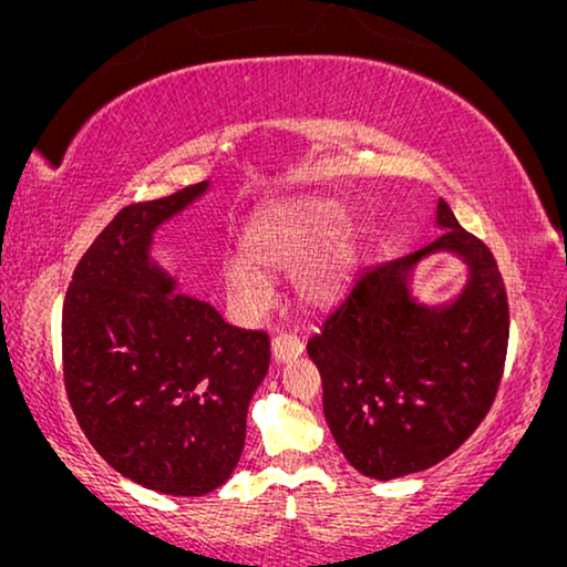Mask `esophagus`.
<instances>
[{
  "label": "esophagus",
  "mask_w": 567,
  "mask_h": 567,
  "mask_svg": "<svg viewBox=\"0 0 567 567\" xmlns=\"http://www.w3.org/2000/svg\"><path fill=\"white\" fill-rule=\"evenodd\" d=\"M301 340L297 336H291V332H278L274 338V343H270V351H274V359L276 361H289V359H297L301 353Z\"/></svg>",
  "instance_id": "34e87169"
}]
</instances>
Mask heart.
<instances>
[{
	"label": "heart",
	"instance_id": "heart-1",
	"mask_svg": "<svg viewBox=\"0 0 567 567\" xmlns=\"http://www.w3.org/2000/svg\"><path fill=\"white\" fill-rule=\"evenodd\" d=\"M340 219V208L332 200L297 198L262 212L247 235V258H231L224 268L227 284L245 305L262 307L270 299L266 274H284L297 268L306 255L332 231ZM328 237V236H327ZM329 238V237H328ZM348 245L340 235L312 259L305 262L297 276V291L305 301L320 305L336 293L348 266Z\"/></svg>",
	"mask_w": 567,
	"mask_h": 567
}]
</instances>
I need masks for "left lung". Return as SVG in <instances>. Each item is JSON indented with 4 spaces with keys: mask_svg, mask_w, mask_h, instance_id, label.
Here are the masks:
<instances>
[{
    "mask_svg": "<svg viewBox=\"0 0 567 567\" xmlns=\"http://www.w3.org/2000/svg\"><path fill=\"white\" fill-rule=\"evenodd\" d=\"M436 243L361 270L309 338L322 408L340 452L361 475L394 480L454 454L493 408L508 351V297L493 252L460 227L444 198ZM436 249L473 270L452 308L415 306L409 268Z\"/></svg>",
    "mask_w": 567,
    "mask_h": 567,
    "instance_id": "left-lung-1",
    "label": "left lung"
}]
</instances>
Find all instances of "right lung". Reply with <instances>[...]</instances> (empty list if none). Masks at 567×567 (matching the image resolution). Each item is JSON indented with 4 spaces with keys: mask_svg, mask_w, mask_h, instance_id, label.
I'll return each mask as SVG.
<instances>
[{
    "mask_svg": "<svg viewBox=\"0 0 567 567\" xmlns=\"http://www.w3.org/2000/svg\"><path fill=\"white\" fill-rule=\"evenodd\" d=\"M206 190L128 204L76 262L61 312L64 386L76 423L123 477L167 495L227 483L270 340L206 301L173 293L150 262L152 231Z\"/></svg>",
    "mask_w": 567,
    "mask_h": 567,
    "instance_id": "right-lung-1",
    "label": "right lung"
}]
</instances>
